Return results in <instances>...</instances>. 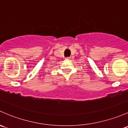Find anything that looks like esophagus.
<instances>
[{
    "instance_id": "34e87169",
    "label": "esophagus",
    "mask_w": 128,
    "mask_h": 128,
    "mask_svg": "<svg viewBox=\"0 0 128 128\" xmlns=\"http://www.w3.org/2000/svg\"><path fill=\"white\" fill-rule=\"evenodd\" d=\"M70 60V57L66 58V60Z\"/></svg>"
}]
</instances>
